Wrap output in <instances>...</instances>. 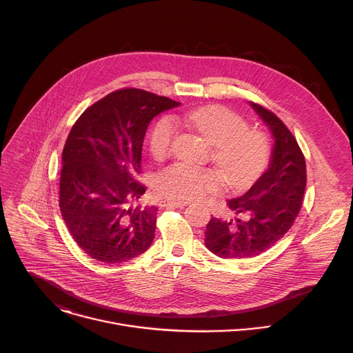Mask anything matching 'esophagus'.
I'll list each match as a JSON object with an SVG mask.
<instances>
[{
	"label": "esophagus",
	"mask_w": 353,
	"mask_h": 353,
	"mask_svg": "<svg viewBox=\"0 0 353 353\" xmlns=\"http://www.w3.org/2000/svg\"><path fill=\"white\" fill-rule=\"evenodd\" d=\"M188 205V203H185V201H179V199H162L161 201V207H176V208H181V207H185Z\"/></svg>",
	"instance_id": "esophagus-1"
}]
</instances>
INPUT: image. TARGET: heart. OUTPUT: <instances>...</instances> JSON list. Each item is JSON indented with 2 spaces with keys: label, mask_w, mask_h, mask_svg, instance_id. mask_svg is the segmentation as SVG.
Returning a JSON list of instances; mask_svg holds the SVG:
<instances>
[{
  "label": "heart",
  "mask_w": 353,
  "mask_h": 353,
  "mask_svg": "<svg viewBox=\"0 0 353 353\" xmlns=\"http://www.w3.org/2000/svg\"><path fill=\"white\" fill-rule=\"evenodd\" d=\"M181 121L215 145L212 159L226 181L240 187L254 180L267 166L270 146L265 137L257 131L245 130V123L237 114L219 106L199 108L185 113ZM177 134L172 117L161 119L149 143L154 157L165 158L172 149ZM159 190L180 199H199L221 187L219 179L210 170L188 163H174L158 176Z\"/></svg>",
  "instance_id": "obj_1"
}]
</instances>
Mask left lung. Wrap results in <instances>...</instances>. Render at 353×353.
Here are the masks:
<instances>
[{
  "label": "left lung",
  "mask_w": 353,
  "mask_h": 353,
  "mask_svg": "<svg viewBox=\"0 0 353 353\" xmlns=\"http://www.w3.org/2000/svg\"><path fill=\"white\" fill-rule=\"evenodd\" d=\"M270 130L274 145L267 170L244 194L228 199L234 215L212 218L205 245L221 259H251L270 250L290 229L306 188V161L286 125L270 110L248 102Z\"/></svg>",
  "instance_id": "left-lung-1"
}]
</instances>
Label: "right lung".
I'll return each instance as SVG.
<instances>
[{"label":"right lung","mask_w":353,"mask_h":353,"mask_svg":"<svg viewBox=\"0 0 353 353\" xmlns=\"http://www.w3.org/2000/svg\"><path fill=\"white\" fill-rule=\"evenodd\" d=\"M179 102L139 89L116 90L86 109L63 150L60 211L78 245L96 261L119 264L150 247L158 208L135 205L145 194L143 137Z\"/></svg>","instance_id":"obj_1"}]
</instances>
